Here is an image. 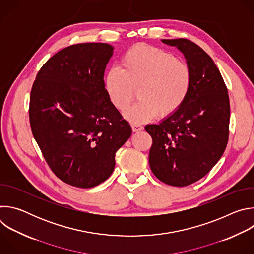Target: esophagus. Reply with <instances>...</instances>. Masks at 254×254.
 <instances>
[{
    "instance_id": "obj_1",
    "label": "esophagus",
    "mask_w": 254,
    "mask_h": 254,
    "mask_svg": "<svg viewBox=\"0 0 254 254\" xmlns=\"http://www.w3.org/2000/svg\"><path fill=\"white\" fill-rule=\"evenodd\" d=\"M131 129H132V131H133V132H136V131H140V130H142V129H143V127H142L141 126H139V125L133 124V125H131Z\"/></svg>"
}]
</instances>
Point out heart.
Wrapping results in <instances>:
<instances>
[{
	"label": "heart",
	"mask_w": 254,
	"mask_h": 254,
	"mask_svg": "<svg viewBox=\"0 0 254 254\" xmlns=\"http://www.w3.org/2000/svg\"><path fill=\"white\" fill-rule=\"evenodd\" d=\"M122 69L113 67L104 76V88L113 105L124 112L136 90L138 101L125 113L133 124L170 117L188 97L192 82L190 67L160 48L137 44L121 59Z\"/></svg>",
	"instance_id": "heart-1"
}]
</instances>
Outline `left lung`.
<instances>
[{
    "instance_id": "obj_1",
    "label": "left lung",
    "mask_w": 254,
    "mask_h": 254,
    "mask_svg": "<svg viewBox=\"0 0 254 254\" xmlns=\"http://www.w3.org/2000/svg\"><path fill=\"white\" fill-rule=\"evenodd\" d=\"M162 42L184 54L192 82L179 111L158 125L144 127L153 138L149 163L162 182L185 187L207 175L226 149L229 96L219 69L201 47L184 38Z\"/></svg>"
}]
</instances>
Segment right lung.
<instances>
[{
	"label": "right lung",
	"mask_w": 254,
	"mask_h": 254,
	"mask_svg": "<svg viewBox=\"0 0 254 254\" xmlns=\"http://www.w3.org/2000/svg\"><path fill=\"white\" fill-rule=\"evenodd\" d=\"M113 51L106 43L68 46L46 61L31 89L34 138L52 172L71 186L104 182L115 169L117 151L131 134L104 88Z\"/></svg>",
	"instance_id": "1"
}]
</instances>
